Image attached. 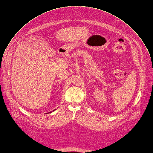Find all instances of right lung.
Wrapping results in <instances>:
<instances>
[{
	"label": "right lung",
	"mask_w": 153,
	"mask_h": 153,
	"mask_svg": "<svg viewBox=\"0 0 153 153\" xmlns=\"http://www.w3.org/2000/svg\"><path fill=\"white\" fill-rule=\"evenodd\" d=\"M50 113H51V112H50Z\"/></svg>",
	"instance_id": "obj_1"
}]
</instances>
